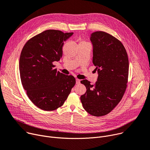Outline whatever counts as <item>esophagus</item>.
<instances>
[{"label": "esophagus", "instance_id": "34e87169", "mask_svg": "<svg viewBox=\"0 0 150 150\" xmlns=\"http://www.w3.org/2000/svg\"><path fill=\"white\" fill-rule=\"evenodd\" d=\"M76 84H80V80H79V79H76Z\"/></svg>", "mask_w": 150, "mask_h": 150}]
</instances>
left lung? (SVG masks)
<instances>
[{"label":"left lung","instance_id":"left-lung-1","mask_svg":"<svg viewBox=\"0 0 150 150\" xmlns=\"http://www.w3.org/2000/svg\"><path fill=\"white\" fill-rule=\"evenodd\" d=\"M90 39L93 63L98 77L94 85L87 79L81 81L87 90L80 99L88 113L100 117L110 113L123 96L128 80L129 60L123 45L112 35L95 32Z\"/></svg>","mask_w":150,"mask_h":150}]
</instances>
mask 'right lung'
I'll use <instances>...</instances> for the list:
<instances>
[{"label": "right lung", "instance_id": "right-lung-1", "mask_svg": "<svg viewBox=\"0 0 150 150\" xmlns=\"http://www.w3.org/2000/svg\"><path fill=\"white\" fill-rule=\"evenodd\" d=\"M74 33L47 30L29 40L20 55L21 83L30 100L44 111L62 106L75 86V78L54 69L62 57L64 42Z\"/></svg>", "mask_w": 150, "mask_h": 150}]
</instances>
